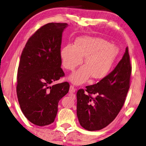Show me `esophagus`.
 I'll return each instance as SVG.
<instances>
[{
	"instance_id": "obj_1",
	"label": "esophagus",
	"mask_w": 146,
	"mask_h": 146,
	"mask_svg": "<svg viewBox=\"0 0 146 146\" xmlns=\"http://www.w3.org/2000/svg\"><path fill=\"white\" fill-rule=\"evenodd\" d=\"M76 92V89L73 86H70V89H69V93H74Z\"/></svg>"
}]
</instances>
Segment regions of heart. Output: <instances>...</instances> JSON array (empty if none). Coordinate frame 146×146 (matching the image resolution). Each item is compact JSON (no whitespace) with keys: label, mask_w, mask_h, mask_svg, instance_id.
Masks as SVG:
<instances>
[{"label":"heart","mask_w":146,"mask_h":146,"mask_svg":"<svg viewBox=\"0 0 146 146\" xmlns=\"http://www.w3.org/2000/svg\"><path fill=\"white\" fill-rule=\"evenodd\" d=\"M62 65L65 69L74 70L82 63L85 58L86 65L80 68L69 77L76 85L85 83L92 76L100 80L108 75L118 54L117 46L99 38L84 36L78 38L74 45L67 44L60 50Z\"/></svg>","instance_id":"heart-1"}]
</instances>
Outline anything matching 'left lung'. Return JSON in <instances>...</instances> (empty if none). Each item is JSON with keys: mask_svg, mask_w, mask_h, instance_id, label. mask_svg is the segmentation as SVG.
Returning a JSON list of instances; mask_svg holds the SVG:
<instances>
[{"mask_svg": "<svg viewBox=\"0 0 146 146\" xmlns=\"http://www.w3.org/2000/svg\"><path fill=\"white\" fill-rule=\"evenodd\" d=\"M132 65L127 47L121 60L97 84L77 93V116L89 131L99 130L112 122L122 108L130 88Z\"/></svg>", "mask_w": 146, "mask_h": 146, "instance_id": "obj_1", "label": "left lung"}]
</instances>
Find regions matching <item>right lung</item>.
Instances as JSON below:
<instances>
[{
    "label": "right lung",
    "instance_id": "right-lung-1",
    "mask_svg": "<svg viewBox=\"0 0 146 146\" xmlns=\"http://www.w3.org/2000/svg\"><path fill=\"white\" fill-rule=\"evenodd\" d=\"M67 25L50 23L41 26L29 38L21 55L17 99L23 114L36 125L54 121L58 102L69 90L67 82L50 86L65 76L60 52L62 33Z\"/></svg>",
    "mask_w": 146,
    "mask_h": 146
}]
</instances>
